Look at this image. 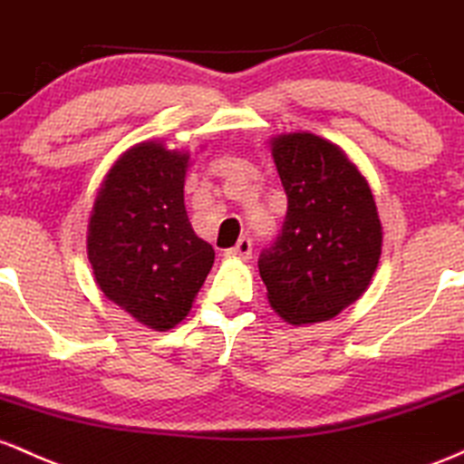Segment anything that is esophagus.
Masks as SVG:
<instances>
[{"label":"esophagus","mask_w":464,"mask_h":464,"mask_svg":"<svg viewBox=\"0 0 464 464\" xmlns=\"http://www.w3.org/2000/svg\"><path fill=\"white\" fill-rule=\"evenodd\" d=\"M249 254H252V241L249 238H238V243L230 249H226V256H234V258H249Z\"/></svg>","instance_id":"1"}]
</instances>
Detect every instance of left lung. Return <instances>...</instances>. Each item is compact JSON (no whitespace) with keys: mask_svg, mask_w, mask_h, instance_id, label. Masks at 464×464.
Returning <instances> with one entry per match:
<instances>
[{"mask_svg":"<svg viewBox=\"0 0 464 464\" xmlns=\"http://www.w3.org/2000/svg\"><path fill=\"white\" fill-rule=\"evenodd\" d=\"M287 218L258 269L269 306L294 326L340 315L371 287L383 227L366 177L331 140L309 131L269 142Z\"/></svg>","mask_w":464,"mask_h":464,"instance_id":"1","label":"left lung"}]
</instances>
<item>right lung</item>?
Wrapping results in <instances>:
<instances>
[{"instance_id":"add662e5","label":"right lung","mask_w":464,"mask_h":464,"mask_svg":"<svg viewBox=\"0 0 464 464\" xmlns=\"http://www.w3.org/2000/svg\"><path fill=\"white\" fill-rule=\"evenodd\" d=\"M190 153L144 140L111 164L87 221V258L107 300L153 331L190 314L215 249L184 206Z\"/></svg>"}]
</instances>
